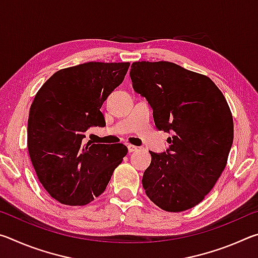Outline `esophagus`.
I'll list each match as a JSON object with an SVG mask.
<instances>
[{
  "label": "esophagus",
  "instance_id": "34e87169",
  "mask_svg": "<svg viewBox=\"0 0 258 258\" xmlns=\"http://www.w3.org/2000/svg\"><path fill=\"white\" fill-rule=\"evenodd\" d=\"M127 150H128V152H134V151L138 150V148L134 147V146L128 145V146H127Z\"/></svg>",
  "mask_w": 258,
  "mask_h": 258
}]
</instances>
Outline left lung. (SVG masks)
Instances as JSON below:
<instances>
[{"label":"left lung","mask_w":258,"mask_h":258,"mask_svg":"<svg viewBox=\"0 0 258 258\" xmlns=\"http://www.w3.org/2000/svg\"><path fill=\"white\" fill-rule=\"evenodd\" d=\"M130 76L152 108L156 127L171 134L166 151H149L146 195L167 212L195 207L215 185L232 147L228 102L211 78L168 61L133 62Z\"/></svg>","instance_id":"left-lung-1"}]
</instances>
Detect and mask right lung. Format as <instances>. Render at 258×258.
I'll return each instance as SVG.
<instances>
[{"instance_id":"add662e5","label":"right lung","mask_w":258,"mask_h":258,"mask_svg":"<svg viewBox=\"0 0 258 258\" xmlns=\"http://www.w3.org/2000/svg\"><path fill=\"white\" fill-rule=\"evenodd\" d=\"M130 62H86L61 69L35 95L27 146L37 177L52 198L83 206L106 190L127 154L121 143L85 142L91 127L106 125L102 103L120 85Z\"/></svg>"}]
</instances>
